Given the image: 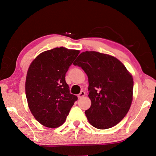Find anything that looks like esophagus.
I'll return each instance as SVG.
<instances>
[{"mask_svg": "<svg viewBox=\"0 0 156 156\" xmlns=\"http://www.w3.org/2000/svg\"><path fill=\"white\" fill-rule=\"evenodd\" d=\"M85 95V93L84 91H83V90H82L81 92L80 93H79V94H78V98H82V97H84Z\"/></svg>", "mask_w": 156, "mask_h": 156, "instance_id": "esophagus-1", "label": "esophagus"}]
</instances>
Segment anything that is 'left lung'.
Wrapping results in <instances>:
<instances>
[{"label":"left lung","instance_id":"1","mask_svg":"<svg viewBox=\"0 0 156 156\" xmlns=\"http://www.w3.org/2000/svg\"><path fill=\"white\" fill-rule=\"evenodd\" d=\"M73 65L88 77L91 105L85 113L89 122L101 130L119 123L132 101L134 81L126 67L115 57L88 51L81 53Z\"/></svg>","mask_w":156,"mask_h":156}]
</instances>
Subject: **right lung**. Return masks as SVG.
<instances>
[{"mask_svg": "<svg viewBox=\"0 0 156 156\" xmlns=\"http://www.w3.org/2000/svg\"><path fill=\"white\" fill-rule=\"evenodd\" d=\"M79 50L55 48L41 53L30 64L26 80V95L34 118L44 126L62 125L77 96L70 93L66 74Z\"/></svg>", "mask_w": 156, "mask_h": 156, "instance_id": "obj_1", "label": "right lung"}]
</instances>
